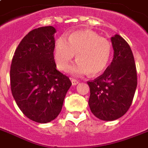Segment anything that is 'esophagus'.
Returning <instances> with one entry per match:
<instances>
[{
    "instance_id": "34e87169",
    "label": "esophagus",
    "mask_w": 148,
    "mask_h": 148,
    "mask_svg": "<svg viewBox=\"0 0 148 148\" xmlns=\"http://www.w3.org/2000/svg\"><path fill=\"white\" fill-rule=\"evenodd\" d=\"M71 83H72V85H77V84L79 83V81L76 80V79H71Z\"/></svg>"
}]
</instances>
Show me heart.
<instances>
[{"label":"heart","instance_id":"b5f03b06","mask_svg":"<svg viewBox=\"0 0 148 148\" xmlns=\"http://www.w3.org/2000/svg\"><path fill=\"white\" fill-rule=\"evenodd\" d=\"M112 46L109 40L100 37L89 30L77 31L68 38L60 36L56 39L53 49V57L56 66L66 71L75 58L77 64L70 67L69 71L74 75H93L104 71L111 57Z\"/></svg>","mask_w":148,"mask_h":148}]
</instances>
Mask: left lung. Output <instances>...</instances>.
<instances>
[{"mask_svg": "<svg viewBox=\"0 0 148 148\" xmlns=\"http://www.w3.org/2000/svg\"><path fill=\"white\" fill-rule=\"evenodd\" d=\"M113 59L101 76L88 82V105L99 119L112 121L130 109L137 85V70L129 44L119 35L111 38Z\"/></svg>", "mask_w": 148, "mask_h": 148, "instance_id": "1", "label": "left lung"}]
</instances>
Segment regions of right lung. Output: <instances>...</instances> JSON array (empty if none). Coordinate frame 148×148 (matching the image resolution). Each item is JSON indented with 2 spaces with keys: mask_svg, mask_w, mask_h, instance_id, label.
<instances>
[{
  "mask_svg": "<svg viewBox=\"0 0 148 148\" xmlns=\"http://www.w3.org/2000/svg\"><path fill=\"white\" fill-rule=\"evenodd\" d=\"M53 26L29 32L14 52L10 71L12 95L23 114L47 123L58 116L71 86L68 77L56 70Z\"/></svg>",
  "mask_w": 148,
  "mask_h": 148,
  "instance_id": "obj_1",
  "label": "right lung"
}]
</instances>
